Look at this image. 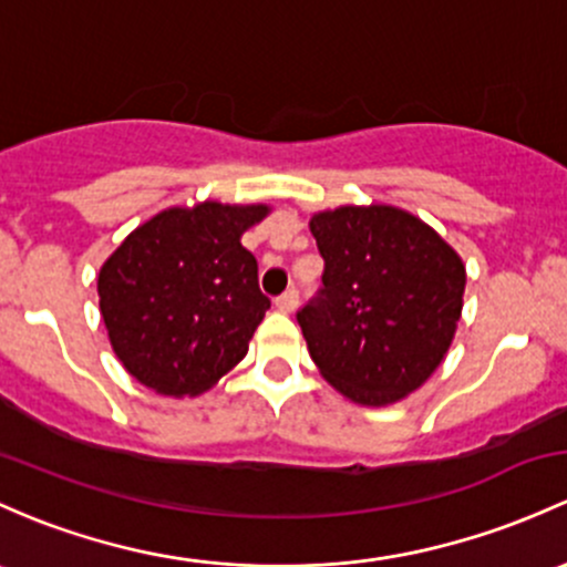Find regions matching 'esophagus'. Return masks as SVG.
Here are the masks:
<instances>
[{
  "instance_id": "obj_1",
  "label": "esophagus",
  "mask_w": 567,
  "mask_h": 567,
  "mask_svg": "<svg viewBox=\"0 0 567 567\" xmlns=\"http://www.w3.org/2000/svg\"><path fill=\"white\" fill-rule=\"evenodd\" d=\"M296 301H299V293H296V288H288L282 296H277V299H274V307H277L279 312H293Z\"/></svg>"
}]
</instances>
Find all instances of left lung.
Instances as JSON below:
<instances>
[{"instance_id": "left-lung-1", "label": "left lung", "mask_w": 567, "mask_h": 567, "mask_svg": "<svg viewBox=\"0 0 567 567\" xmlns=\"http://www.w3.org/2000/svg\"><path fill=\"white\" fill-rule=\"evenodd\" d=\"M323 288L296 312L312 361L359 404H391L440 367L462 315V258L413 214H315Z\"/></svg>"}]
</instances>
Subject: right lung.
Segmentation results:
<instances>
[{
	"instance_id": "add662e5",
	"label": "right lung",
	"mask_w": 567,
	"mask_h": 567,
	"mask_svg": "<svg viewBox=\"0 0 567 567\" xmlns=\"http://www.w3.org/2000/svg\"><path fill=\"white\" fill-rule=\"evenodd\" d=\"M266 206L168 208L118 244L100 268V312L113 353L165 396L212 389L247 355L271 307L241 234Z\"/></svg>"
}]
</instances>
